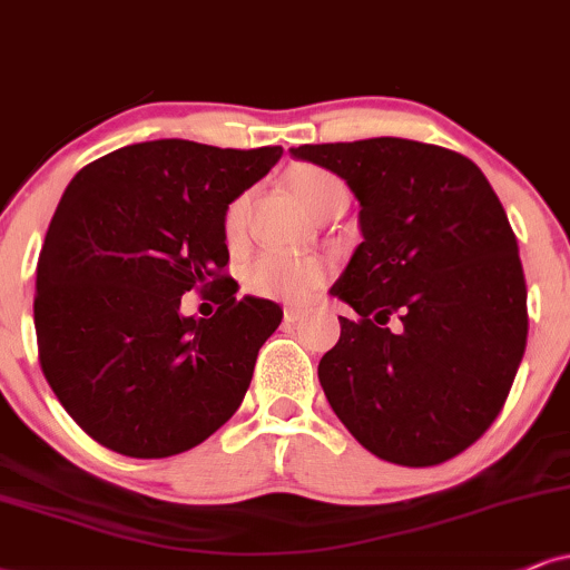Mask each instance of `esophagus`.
<instances>
[{
    "label": "esophagus",
    "mask_w": 570,
    "mask_h": 570,
    "mask_svg": "<svg viewBox=\"0 0 570 570\" xmlns=\"http://www.w3.org/2000/svg\"><path fill=\"white\" fill-rule=\"evenodd\" d=\"M307 315V309L305 307H297V305H289V307H284V318L289 321V323H297V321H302Z\"/></svg>",
    "instance_id": "34e87169"
}]
</instances>
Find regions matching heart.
Wrapping results in <instances>:
<instances>
[{
    "instance_id": "obj_1",
    "label": "heart",
    "mask_w": 570,
    "mask_h": 570,
    "mask_svg": "<svg viewBox=\"0 0 570 570\" xmlns=\"http://www.w3.org/2000/svg\"><path fill=\"white\" fill-rule=\"evenodd\" d=\"M284 181L292 197L307 213H315L331 199L347 197V186H344L342 178L318 168V165H292L286 170ZM244 210H247V199L244 197L228 205L226 220H223L228 236L242 232ZM323 281H326V265H323V261L313 255H299V252H261L244 271V284H247L252 294L284 302H305Z\"/></svg>"
}]
</instances>
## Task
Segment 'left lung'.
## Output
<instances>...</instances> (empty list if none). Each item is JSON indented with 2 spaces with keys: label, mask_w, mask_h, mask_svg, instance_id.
<instances>
[{
  "label": "left lung",
  "mask_w": 570,
  "mask_h": 570,
  "mask_svg": "<svg viewBox=\"0 0 570 570\" xmlns=\"http://www.w3.org/2000/svg\"><path fill=\"white\" fill-rule=\"evenodd\" d=\"M289 153L336 173L360 202L363 242L331 286L357 318H338L342 336L318 365L331 410L389 463L460 455L505 405L529 328L518 242L494 189L468 157L394 136Z\"/></svg>",
  "instance_id": "left-lung-1"
}]
</instances>
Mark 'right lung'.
Wrapping results in <instances>:
<instances>
[{
    "label": "right lung",
    "instance_id": "add662e5",
    "mask_svg": "<svg viewBox=\"0 0 570 570\" xmlns=\"http://www.w3.org/2000/svg\"><path fill=\"white\" fill-rule=\"evenodd\" d=\"M281 147L186 139L128 144L65 189L36 265L41 371L70 417L128 458H170L239 410L257 352L284 309L236 297L226 210L281 160ZM202 288L213 320L180 313Z\"/></svg>",
    "mask_w": 570,
    "mask_h": 570
}]
</instances>
